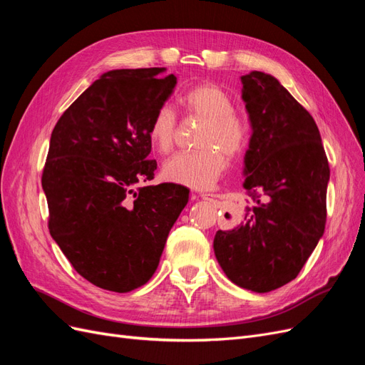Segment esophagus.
I'll return each mask as SVG.
<instances>
[{
  "label": "esophagus",
  "instance_id": "34e87169",
  "mask_svg": "<svg viewBox=\"0 0 365 365\" xmlns=\"http://www.w3.org/2000/svg\"><path fill=\"white\" fill-rule=\"evenodd\" d=\"M200 197L204 201H215V196L210 195V193H200Z\"/></svg>",
  "mask_w": 365,
  "mask_h": 365
}]
</instances>
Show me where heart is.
I'll return each mask as SVG.
<instances>
[{"label": "heart", "instance_id": "obj_1", "mask_svg": "<svg viewBox=\"0 0 365 365\" xmlns=\"http://www.w3.org/2000/svg\"><path fill=\"white\" fill-rule=\"evenodd\" d=\"M178 105L185 114L205 120L196 143L201 149L170 157L163 165V175L172 182L207 190L215 185L227 168L224 153L235 157L245 148L250 134L248 120L235 111L231 97L215 83L192 86L178 98ZM175 128L173 109L168 105L158 108L148 129L152 146L161 153L170 152Z\"/></svg>", "mask_w": 365, "mask_h": 365}]
</instances>
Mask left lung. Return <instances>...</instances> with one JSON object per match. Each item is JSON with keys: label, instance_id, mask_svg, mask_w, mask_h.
<instances>
[{"label": "left lung", "instance_id": "1", "mask_svg": "<svg viewBox=\"0 0 365 365\" xmlns=\"http://www.w3.org/2000/svg\"><path fill=\"white\" fill-rule=\"evenodd\" d=\"M252 135L245 153L250 205L213 248L235 284L269 292L294 280L322 239L330 169L315 120L274 76L240 77Z\"/></svg>", "mask_w": 365, "mask_h": 365}]
</instances>
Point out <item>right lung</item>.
<instances>
[{
	"label": "right lung",
	"instance_id": "right-lung-1",
	"mask_svg": "<svg viewBox=\"0 0 365 365\" xmlns=\"http://www.w3.org/2000/svg\"><path fill=\"white\" fill-rule=\"evenodd\" d=\"M163 71L102 74L51 132L42 172L50 235L73 268L106 291L129 292L150 280L189 202L184 185H148L157 169L148 160V129L176 85Z\"/></svg>",
	"mask_w": 365,
	"mask_h": 365
}]
</instances>
